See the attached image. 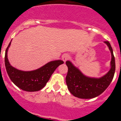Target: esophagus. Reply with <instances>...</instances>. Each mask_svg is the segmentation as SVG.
<instances>
[{
	"mask_svg": "<svg viewBox=\"0 0 121 121\" xmlns=\"http://www.w3.org/2000/svg\"><path fill=\"white\" fill-rule=\"evenodd\" d=\"M69 58H70V56H69L68 54H65V55H63L62 60H63V61H64L65 63L66 62L67 60H68Z\"/></svg>",
	"mask_w": 121,
	"mask_h": 121,
	"instance_id": "obj_1",
	"label": "esophagus"
}]
</instances>
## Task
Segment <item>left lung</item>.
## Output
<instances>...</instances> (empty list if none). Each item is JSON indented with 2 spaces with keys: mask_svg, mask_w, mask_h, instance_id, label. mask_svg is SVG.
Wrapping results in <instances>:
<instances>
[{
  "mask_svg": "<svg viewBox=\"0 0 121 121\" xmlns=\"http://www.w3.org/2000/svg\"><path fill=\"white\" fill-rule=\"evenodd\" d=\"M111 53V69L105 75L100 78H91L84 75L78 68L70 61H66L68 73L66 83L70 93L80 99H92L103 93L112 80L116 70L115 58L112 48L109 41H104Z\"/></svg>",
  "mask_w": 121,
  "mask_h": 121,
  "instance_id": "obj_1",
  "label": "left lung"
}]
</instances>
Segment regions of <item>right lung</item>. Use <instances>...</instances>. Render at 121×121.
<instances>
[{
	"label": "right lung",
	"instance_id": "obj_1",
	"mask_svg": "<svg viewBox=\"0 0 121 121\" xmlns=\"http://www.w3.org/2000/svg\"><path fill=\"white\" fill-rule=\"evenodd\" d=\"M11 41L5 50V65L9 77L12 82L22 90L27 92H36L41 90L48 82L57 67L63 63L62 60L52 61L37 70L25 72L12 66L7 58V51Z\"/></svg>",
	"mask_w": 121,
	"mask_h": 121
}]
</instances>
